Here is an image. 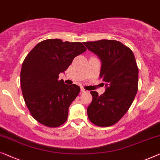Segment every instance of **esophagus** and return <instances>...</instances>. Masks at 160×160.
Returning a JSON list of instances; mask_svg holds the SVG:
<instances>
[{
    "mask_svg": "<svg viewBox=\"0 0 160 160\" xmlns=\"http://www.w3.org/2000/svg\"><path fill=\"white\" fill-rule=\"evenodd\" d=\"M80 91H81V93H85V92H87L86 90H85L84 88H81Z\"/></svg>",
    "mask_w": 160,
    "mask_h": 160,
    "instance_id": "esophagus-1",
    "label": "esophagus"
}]
</instances>
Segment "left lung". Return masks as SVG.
<instances>
[{
  "label": "left lung",
  "instance_id": "8db88e82",
  "mask_svg": "<svg viewBox=\"0 0 160 160\" xmlns=\"http://www.w3.org/2000/svg\"><path fill=\"white\" fill-rule=\"evenodd\" d=\"M102 62L100 78L106 91L102 95L91 91L93 100L87 109L94 125L109 127L128 112L138 91V69L132 51L122 42L101 40L83 43Z\"/></svg>",
  "mask_w": 160,
  "mask_h": 160
}]
</instances>
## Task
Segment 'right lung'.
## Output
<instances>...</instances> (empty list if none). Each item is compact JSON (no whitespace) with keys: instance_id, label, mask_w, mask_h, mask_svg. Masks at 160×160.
<instances>
[{"instance_id":"obj_1","label":"right lung","mask_w":160,"mask_h":160,"mask_svg":"<svg viewBox=\"0 0 160 160\" xmlns=\"http://www.w3.org/2000/svg\"><path fill=\"white\" fill-rule=\"evenodd\" d=\"M86 48L80 42L48 39L38 43L24 58L20 73L22 95L33 118L57 128L66 122L69 107L80 91L75 84L58 80L74 58Z\"/></svg>"}]
</instances>
